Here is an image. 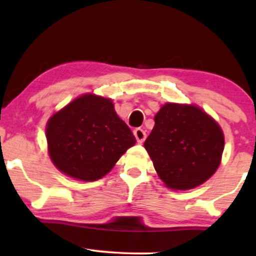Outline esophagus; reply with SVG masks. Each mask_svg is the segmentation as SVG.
Listing matches in <instances>:
<instances>
[{"instance_id":"obj_1","label":"esophagus","mask_w":256,"mask_h":256,"mask_svg":"<svg viewBox=\"0 0 256 256\" xmlns=\"http://www.w3.org/2000/svg\"><path fill=\"white\" fill-rule=\"evenodd\" d=\"M134 135H135V138H136V141H138V143L144 142V140L146 138V132L143 130L142 128H136L135 130H134Z\"/></svg>"}]
</instances>
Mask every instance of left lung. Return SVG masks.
Listing matches in <instances>:
<instances>
[{
  "label": "left lung",
  "instance_id": "left-lung-1",
  "mask_svg": "<svg viewBox=\"0 0 256 256\" xmlns=\"http://www.w3.org/2000/svg\"><path fill=\"white\" fill-rule=\"evenodd\" d=\"M154 120L144 148L168 188L190 190L216 172L225 140L214 118L194 104L168 102Z\"/></svg>",
  "mask_w": 256,
  "mask_h": 256
}]
</instances>
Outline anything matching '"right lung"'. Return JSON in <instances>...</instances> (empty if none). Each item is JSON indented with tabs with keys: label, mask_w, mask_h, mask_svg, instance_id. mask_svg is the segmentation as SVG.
<instances>
[{
	"label": "right lung",
	"mask_w": 256,
	"mask_h": 256,
	"mask_svg": "<svg viewBox=\"0 0 256 256\" xmlns=\"http://www.w3.org/2000/svg\"><path fill=\"white\" fill-rule=\"evenodd\" d=\"M46 140L56 168L85 182L102 178L136 142L112 100L94 94H84L52 115Z\"/></svg>",
	"instance_id": "1"
}]
</instances>
